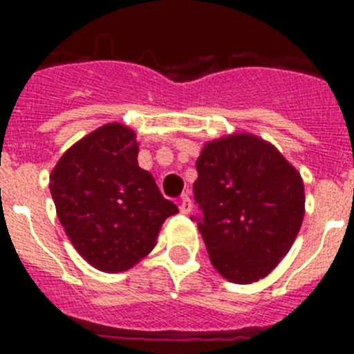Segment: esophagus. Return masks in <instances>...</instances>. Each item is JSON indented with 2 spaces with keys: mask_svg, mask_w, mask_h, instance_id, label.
Listing matches in <instances>:
<instances>
[{
  "mask_svg": "<svg viewBox=\"0 0 354 354\" xmlns=\"http://www.w3.org/2000/svg\"><path fill=\"white\" fill-rule=\"evenodd\" d=\"M192 207H193L192 198H189V195H186V193H184V195L180 196V202H179L180 212H183V214H187V212H192Z\"/></svg>",
  "mask_w": 354,
  "mask_h": 354,
  "instance_id": "34e87169",
  "label": "esophagus"
}]
</instances>
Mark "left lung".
<instances>
[{
    "label": "left lung",
    "mask_w": 354,
    "mask_h": 354,
    "mask_svg": "<svg viewBox=\"0 0 354 354\" xmlns=\"http://www.w3.org/2000/svg\"><path fill=\"white\" fill-rule=\"evenodd\" d=\"M196 171L198 230L212 266L234 283L268 277L290 250L305 216L299 171L277 147L248 133L205 143Z\"/></svg>",
    "instance_id": "8db88e82"
}]
</instances>
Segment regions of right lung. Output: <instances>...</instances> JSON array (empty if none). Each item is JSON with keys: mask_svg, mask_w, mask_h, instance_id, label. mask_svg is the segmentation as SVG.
Returning <instances> with one entry per match:
<instances>
[{"mask_svg": "<svg viewBox=\"0 0 354 354\" xmlns=\"http://www.w3.org/2000/svg\"><path fill=\"white\" fill-rule=\"evenodd\" d=\"M136 133L106 124L74 143L51 171V196L65 234L95 270L120 273L138 264L177 205L138 167Z\"/></svg>", "mask_w": 354, "mask_h": 354, "instance_id": "1", "label": "right lung"}]
</instances>
